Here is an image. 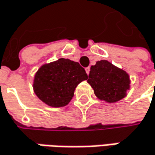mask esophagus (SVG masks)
<instances>
[{"instance_id": "esophagus-1", "label": "esophagus", "mask_w": 155, "mask_h": 155, "mask_svg": "<svg viewBox=\"0 0 155 155\" xmlns=\"http://www.w3.org/2000/svg\"><path fill=\"white\" fill-rule=\"evenodd\" d=\"M85 71H86L87 74H89V71H90V68H89V67L86 68H85Z\"/></svg>"}]
</instances>
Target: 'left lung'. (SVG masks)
I'll return each mask as SVG.
<instances>
[{
	"label": "left lung",
	"mask_w": 155,
	"mask_h": 155,
	"mask_svg": "<svg viewBox=\"0 0 155 155\" xmlns=\"http://www.w3.org/2000/svg\"><path fill=\"white\" fill-rule=\"evenodd\" d=\"M87 82L99 99L109 103L121 100L130 87L129 75L107 60L97 61L90 68Z\"/></svg>",
	"instance_id": "8db88e82"
}]
</instances>
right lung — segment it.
Instances as JSON below:
<instances>
[{"instance_id":"1","label":"right lung","mask_w":155,"mask_h":155,"mask_svg":"<svg viewBox=\"0 0 155 155\" xmlns=\"http://www.w3.org/2000/svg\"><path fill=\"white\" fill-rule=\"evenodd\" d=\"M87 79L85 69L78 62L59 59L38 69L33 88L45 104L51 107H63L73 98L78 84Z\"/></svg>"}]
</instances>
